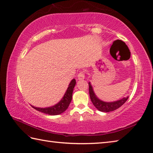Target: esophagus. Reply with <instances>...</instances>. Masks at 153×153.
<instances>
[{"label":"esophagus","instance_id":"34e87169","mask_svg":"<svg viewBox=\"0 0 153 153\" xmlns=\"http://www.w3.org/2000/svg\"><path fill=\"white\" fill-rule=\"evenodd\" d=\"M77 77H78L79 79H84L85 77V72L84 71H80L78 76H77Z\"/></svg>","mask_w":153,"mask_h":153}]
</instances>
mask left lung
Wrapping results in <instances>:
<instances>
[{
  "label": "left lung",
  "mask_w": 153,
  "mask_h": 153,
  "mask_svg": "<svg viewBox=\"0 0 153 153\" xmlns=\"http://www.w3.org/2000/svg\"><path fill=\"white\" fill-rule=\"evenodd\" d=\"M89 93H90L91 101L93 103L94 106L98 110L104 112H111V111H114L118 109V108L122 106L127 101L128 98V97H127V98H124L120 100L113 102H105L100 100L95 95V94H94L92 87H91L90 82H89Z\"/></svg>",
  "instance_id": "1"
}]
</instances>
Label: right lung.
Masks as SVG:
<instances>
[{"label": "right lung", "instance_id": "add662e5", "mask_svg": "<svg viewBox=\"0 0 153 153\" xmlns=\"http://www.w3.org/2000/svg\"><path fill=\"white\" fill-rule=\"evenodd\" d=\"M76 84V79H74L71 80L70 84L69 85V87L68 88L67 91L65 94L63 98L62 99L59 103L55 104V105L52 107H49V108H37L32 106L33 108H35V110L37 111H39L43 113L48 114L49 115H58L60 114L63 113V112L67 110L68 108L69 104L71 101L72 99V93H73L74 88L75 85Z\"/></svg>", "mask_w": 153, "mask_h": 153}]
</instances>
